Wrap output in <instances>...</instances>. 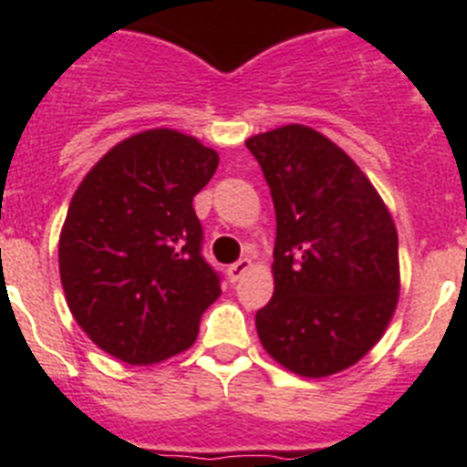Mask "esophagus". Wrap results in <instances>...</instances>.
<instances>
[{
  "instance_id": "34e87169",
  "label": "esophagus",
  "mask_w": 467,
  "mask_h": 467,
  "mask_svg": "<svg viewBox=\"0 0 467 467\" xmlns=\"http://www.w3.org/2000/svg\"><path fill=\"white\" fill-rule=\"evenodd\" d=\"M250 269H253V259H238L236 264H231V266H229L231 283H236V280H241L243 274H245V271H250Z\"/></svg>"
}]
</instances>
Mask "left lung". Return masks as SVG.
Wrapping results in <instances>:
<instances>
[{
  "instance_id": "8db88e82",
  "label": "left lung",
  "mask_w": 467,
  "mask_h": 467,
  "mask_svg": "<svg viewBox=\"0 0 467 467\" xmlns=\"http://www.w3.org/2000/svg\"><path fill=\"white\" fill-rule=\"evenodd\" d=\"M275 208L264 350L306 379L344 372L386 332L400 299L398 229L369 177L301 123L245 140Z\"/></svg>"
}]
</instances>
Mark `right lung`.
I'll return each instance as SVG.
<instances>
[{"mask_svg":"<svg viewBox=\"0 0 467 467\" xmlns=\"http://www.w3.org/2000/svg\"><path fill=\"white\" fill-rule=\"evenodd\" d=\"M220 156L172 128L121 140L74 192L57 264L74 320L128 365L192 348L205 308L222 295L201 254L196 196Z\"/></svg>","mask_w":467,"mask_h":467,"instance_id":"obj_1","label":"right lung"}]
</instances>
